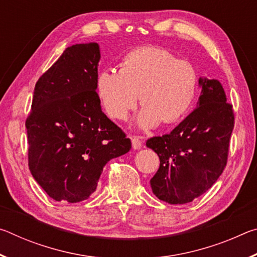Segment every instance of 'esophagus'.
Here are the masks:
<instances>
[{
    "label": "esophagus",
    "instance_id": "esophagus-1",
    "mask_svg": "<svg viewBox=\"0 0 257 257\" xmlns=\"http://www.w3.org/2000/svg\"><path fill=\"white\" fill-rule=\"evenodd\" d=\"M132 144H133L134 150H139L142 147L143 143H142L141 139H139V137L134 136V137H132Z\"/></svg>",
    "mask_w": 257,
    "mask_h": 257
}]
</instances>
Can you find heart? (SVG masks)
Segmentation results:
<instances>
[{"label": "heart", "mask_w": 257, "mask_h": 257, "mask_svg": "<svg viewBox=\"0 0 257 257\" xmlns=\"http://www.w3.org/2000/svg\"><path fill=\"white\" fill-rule=\"evenodd\" d=\"M96 87L104 110L113 119L127 118L141 99L144 106L138 114V127L150 129L162 120L176 122L190 111L198 90V73L193 63L177 59L171 52L142 47L124 56L120 71L99 72Z\"/></svg>", "instance_id": "b5f03b06"}]
</instances>
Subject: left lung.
Masks as SVG:
<instances>
[{
  "label": "left lung",
  "mask_w": 257,
  "mask_h": 257,
  "mask_svg": "<svg viewBox=\"0 0 257 257\" xmlns=\"http://www.w3.org/2000/svg\"><path fill=\"white\" fill-rule=\"evenodd\" d=\"M198 84L197 107L170 134L146 142L160 158L152 190L169 204L193 202L215 184L227 165L232 105L219 80L199 78Z\"/></svg>",
  "instance_id": "obj_1"
}]
</instances>
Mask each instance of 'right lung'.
Instances as JSON below:
<instances>
[{
  "label": "right lung",
  "instance_id": "right-lung-1",
  "mask_svg": "<svg viewBox=\"0 0 257 257\" xmlns=\"http://www.w3.org/2000/svg\"><path fill=\"white\" fill-rule=\"evenodd\" d=\"M99 59L97 43L69 46L35 86L26 120L28 165L37 184L58 202L88 198L108 161L132 149L101 108Z\"/></svg>",
  "mask_w": 257,
  "mask_h": 257
}]
</instances>
